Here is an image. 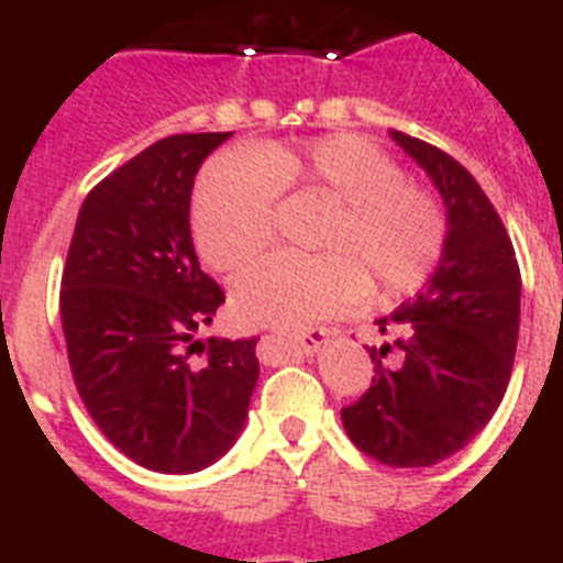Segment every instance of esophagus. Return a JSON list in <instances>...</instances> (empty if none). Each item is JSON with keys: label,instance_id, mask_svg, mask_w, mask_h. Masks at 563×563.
Listing matches in <instances>:
<instances>
[{"label": "esophagus", "instance_id": "1", "mask_svg": "<svg viewBox=\"0 0 563 563\" xmlns=\"http://www.w3.org/2000/svg\"><path fill=\"white\" fill-rule=\"evenodd\" d=\"M329 340H331V331L329 329H311V331H306V334L295 336V340H291V345H295L297 354L314 356L317 351H320L322 345H325V342H329Z\"/></svg>", "mask_w": 563, "mask_h": 563}]
</instances>
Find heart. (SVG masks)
I'll return each mask as SVG.
<instances>
[{"instance_id":"1","label":"heart","mask_w":563,"mask_h":563,"mask_svg":"<svg viewBox=\"0 0 563 563\" xmlns=\"http://www.w3.org/2000/svg\"><path fill=\"white\" fill-rule=\"evenodd\" d=\"M275 195L325 200L314 249L272 254L232 283L234 320L254 329L300 331L360 302L368 280L379 297L408 295L442 257L444 214L424 189L365 139L320 135L268 144L252 155H214L192 195L200 261L234 272L272 241Z\"/></svg>"}]
</instances>
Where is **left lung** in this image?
<instances>
[{
  "label": "left lung",
  "mask_w": 563,
  "mask_h": 563,
  "mask_svg": "<svg viewBox=\"0 0 563 563\" xmlns=\"http://www.w3.org/2000/svg\"><path fill=\"white\" fill-rule=\"evenodd\" d=\"M417 161L444 203L439 266L413 300L379 331L397 325L402 360L383 365L390 351L371 349L376 376L363 399L342 408L351 442L390 467H430L451 459L493 419L510 383L521 314V275L507 229L456 158L390 130Z\"/></svg>",
  "instance_id": "obj_1"
}]
</instances>
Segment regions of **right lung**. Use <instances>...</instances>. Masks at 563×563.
Listing matches in <instances>:
<instances>
[{
	"instance_id": "right-lung-1",
	"label": "right lung",
	"mask_w": 563,
	"mask_h": 563,
	"mask_svg": "<svg viewBox=\"0 0 563 563\" xmlns=\"http://www.w3.org/2000/svg\"><path fill=\"white\" fill-rule=\"evenodd\" d=\"M229 135H169L107 175L81 203L62 275L78 397L124 456L158 473L227 456L261 376V336H209L207 360L192 363L223 288L200 272L189 200L200 164Z\"/></svg>"
}]
</instances>
